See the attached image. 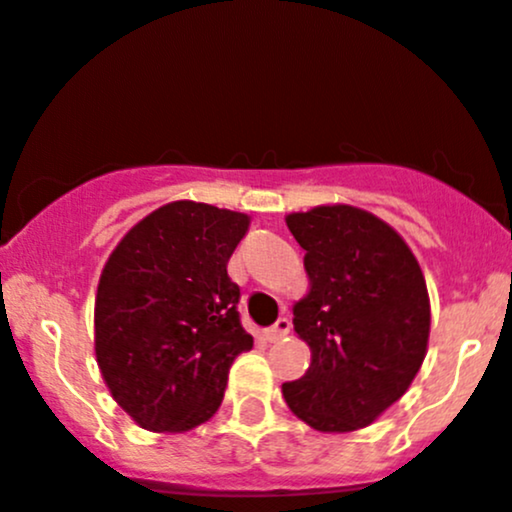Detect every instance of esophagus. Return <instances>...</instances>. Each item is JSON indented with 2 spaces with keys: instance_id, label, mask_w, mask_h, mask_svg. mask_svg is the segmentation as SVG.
I'll use <instances>...</instances> for the list:
<instances>
[{
  "instance_id": "esophagus-1",
  "label": "esophagus",
  "mask_w": 512,
  "mask_h": 512,
  "mask_svg": "<svg viewBox=\"0 0 512 512\" xmlns=\"http://www.w3.org/2000/svg\"><path fill=\"white\" fill-rule=\"evenodd\" d=\"M289 331H292V321H289L287 316H282V319H277V324L265 328V338L267 341H279V338L287 336Z\"/></svg>"
}]
</instances>
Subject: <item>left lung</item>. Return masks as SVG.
Here are the masks:
<instances>
[{"label":"left lung","instance_id":"left-lung-1","mask_svg":"<svg viewBox=\"0 0 512 512\" xmlns=\"http://www.w3.org/2000/svg\"><path fill=\"white\" fill-rule=\"evenodd\" d=\"M287 228L306 250L311 289L294 304V331L311 365L282 395L319 432L363 429L422 368L432 321L424 274L407 242L360 208L292 213Z\"/></svg>","mask_w":512,"mask_h":512}]
</instances>
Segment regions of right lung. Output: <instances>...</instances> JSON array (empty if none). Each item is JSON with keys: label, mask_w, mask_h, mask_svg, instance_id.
<instances>
[{"label": "right lung", "mask_w": 512, "mask_h": 512, "mask_svg": "<svg viewBox=\"0 0 512 512\" xmlns=\"http://www.w3.org/2000/svg\"><path fill=\"white\" fill-rule=\"evenodd\" d=\"M250 218L196 201L149 213L112 250L95 297V355L117 405L149 432H188L223 402L252 336L228 260Z\"/></svg>", "instance_id": "right-lung-1"}]
</instances>
